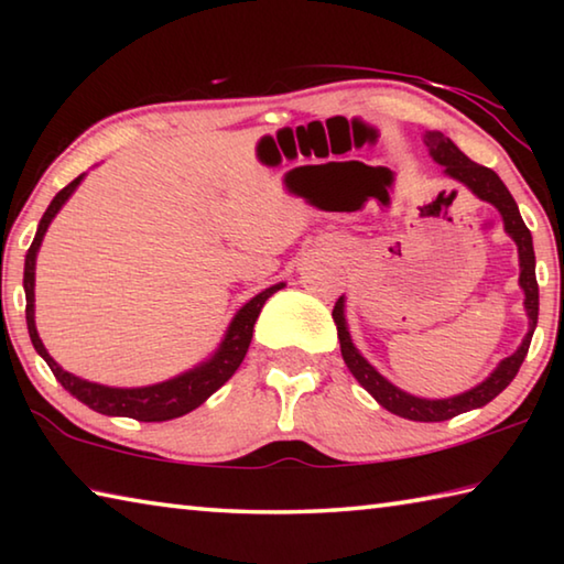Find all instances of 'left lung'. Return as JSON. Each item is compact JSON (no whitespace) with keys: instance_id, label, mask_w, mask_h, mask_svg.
I'll use <instances>...</instances> for the list:
<instances>
[{"instance_id":"1","label":"left lung","mask_w":564,"mask_h":564,"mask_svg":"<svg viewBox=\"0 0 564 564\" xmlns=\"http://www.w3.org/2000/svg\"><path fill=\"white\" fill-rule=\"evenodd\" d=\"M425 147L427 154L433 156L435 164L443 166V174L447 178L463 184L467 191L480 198V202H488L495 208H498L502 216V226L505 234H508L514 246H518V256H520V289L524 293V313H528V333L520 343V348L512 352V356L502 358L498 362V368L477 383L475 388L465 390L460 395L453 398H417L410 395L405 390H400L398 386L390 383L386 376H380L378 370L370 366V362L360 356V350L352 346L348 323H346V295H340L336 301V308H333V321H336L338 328V340H340V352L343 360H346L348 370L352 378L373 395L380 405L390 413H395L400 417L408 420H417V423H441V420H451L460 413H467V410L482 408L488 405L492 398H498L505 388L512 383V378L518 376V370L522 366L524 356H528L532 333L538 328V311H540V291H538V279H534V248H532V236L524 226L520 208L514 204L512 194L508 186L502 184L500 176L495 174L492 169L475 164V161L467 159L460 149H457L451 139L445 137L443 131H425Z\"/></svg>"}]
</instances>
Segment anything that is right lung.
I'll list each match as a JSON object with an SVG mask.
<instances>
[{
  "mask_svg": "<svg viewBox=\"0 0 564 564\" xmlns=\"http://www.w3.org/2000/svg\"><path fill=\"white\" fill-rule=\"evenodd\" d=\"M82 181H84V174L76 176L69 186H64L59 194L52 198L50 208H46L40 226H36V236L30 246V251H26L24 293H26V328H30L32 346L46 360V366L52 368V373L64 386V390H69L76 400H82L84 405H89L101 415L133 417V420H144V423H161V420H174V417L186 415L191 410H196L198 405L206 403V400L236 373L238 366H241L246 358L248 346H251L253 326L263 308V303L269 301L275 291H281L285 283H275L271 289L253 295L246 305H241V308L236 311V316L231 318V323H228L224 338L212 356L191 370H186V373L164 380V383L141 386V388H111V386L91 383V380H84L79 376L69 373V370H64L59 362L50 356V350L44 348L40 333H36L34 271H36V253H40L46 228H50V224L54 221V216L62 212V206L69 202V196L74 194Z\"/></svg>",
  "mask_w": 564,
  "mask_h": 564,
  "instance_id": "obj_1",
  "label": "right lung"
}]
</instances>
